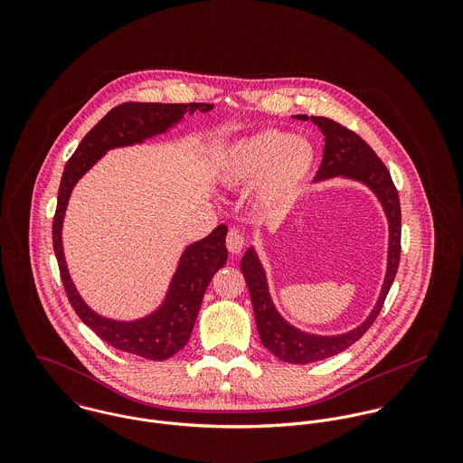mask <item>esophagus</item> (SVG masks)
I'll return each instance as SVG.
<instances>
[{"instance_id":"esophagus-1","label":"esophagus","mask_w":463,"mask_h":463,"mask_svg":"<svg viewBox=\"0 0 463 463\" xmlns=\"http://www.w3.org/2000/svg\"><path fill=\"white\" fill-rule=\"evenodd\" d=\"M226 248L233 255L241 253L242 248H244V237L237 230H230L228 235H226Z\"/></svg>"}]
</instances>
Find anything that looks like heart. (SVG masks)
Segmentation results:
<instances>
[{"mask_svg":"<svg viewBox=\"0 0 463 463\" xmlns=\"http://www.w3.org/2000/svg\"><path fill=\"white\" fill-rule=\"evenodd\" d=\"M314 165L308 140L279 130L253 135L233 144L221 162V180L232 187L260 184L265 208L283 210Z\"/></svg>","mask_w":463,"mask_h":463,"instance_id":"obj_1","label":"heart"}]
</instances>
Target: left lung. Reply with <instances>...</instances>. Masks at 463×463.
<instances>
[{
  "mask_svg": "<svg viewBox=\"0 0 463 463\" xmlns=\"http://www.w3.org/2000/svg\"><path fill=\"white\" fill-rule=\"evenodd\" d=\"M296 119H301V121L312 119V123L325 135L323 162L319 165L316 180H325L330 176L342 175V176H349L367 184L382 201L389 217V226H391L389 269H387V278L383 283L382 296L373 314L362 326L338 336L307 335L287 325L279 317V314L276 312L270 301L264 269L259 262L257 255L253 253V250H250L242 257L241 270L246 278V283L251 294L257 328L260 333L262 344L274 356H278L283 362L310 364V362L325 360L328 356L347 349L374 325L376 317L380 316L385 298L396 278L397 265L401 257V204H399L396 185L391 178L389 169L358 133L349 130L347 127L333 121L330 118L296 116Z\"/></svg>",
  "mask_w": 463,
  "mask_h": 463,
  "instance_id": "obj_1",
  "label": "left lung"
}]
</instances>
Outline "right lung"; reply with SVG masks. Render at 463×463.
<instances>
[{
    "mask_svg": "<svg viewBox=\"0 0 463 463\" xmlns=\"http://www.w3.org/2000/svg\"><path fill=\"white\" fill-rule=\"evenodd\" d=\"M210 103H123L114 107L78 144L67 160L59 187V201L53 217V250L66 288L67 299L76 316L112 347L147 360H167L189 342L198 317L199 307L212 276L226 264L224 244L228 228L219 224L206 239L189 246L182 255L164 305L146 319L119 323L94 314L78 296L62 251V221L71 189L109 149L142 142L147 137L165 132L189 110L206 112Z\"/></svg>",
    "mask_w": 463,
    "mask_h": 463,
    "instance_id": "1",
    "label": "right lung"
}]
</instances>
